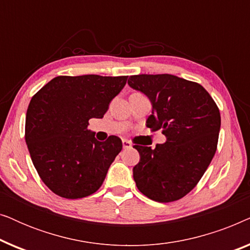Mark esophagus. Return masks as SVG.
Returning <instances> with one entry per match:
<instances>
[{
    "instance_id": "34e87169",
    "label": "esophagus",
    "mask_w": 250,
    "mask_h": 250,
    "mask_svg": "<svg viewBox=\"0 0 250 250\" xmlns=\"http://www.w3.org/2000/svg\"><path fill=\"white\" fill-rule=\"evenodd\" d=\"M132 146V143L128 141V140H123V148L124 149H127V148H131Z\"/></svg>"
}]
</instances>
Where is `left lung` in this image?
Returning <instances> with one entry per match:
<instances>
[{"mask_svg":"<svg viewBox=\"0 0 250 250\" xmlns=\"http://www.w3.org/2000/svg\"><path fill=\"white\" fill-rule=\"evenodd\" d=\"M127 83L151 101L146 126L167 138L155 149L133 146L140 153L133 168L136 187L158 203L179 200L197 186L216 152L220 109L200 84L174 75H133Z\"/></svg>","mask_w":250,"mask_h":250,"instance_id":"1","label":"left lung"}]
</instances>
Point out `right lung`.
<instances>
[{"label":"right lung","instance_id":"1","mask_svg":"<svg viewBox=\"0 0 250 250\" xmlns=\"http://www.w3.org/2000/svg\"><path fill=\"white\" fill-rule=\"evenodd\" d=\"M128 76H58L34 94L26 114L25 140L44 184L58 196L80 199L99 190L122 140L98 141L87 128L102 118Z\"/></svg>","mask_w":250,"mask_h":250}]
</instances>
